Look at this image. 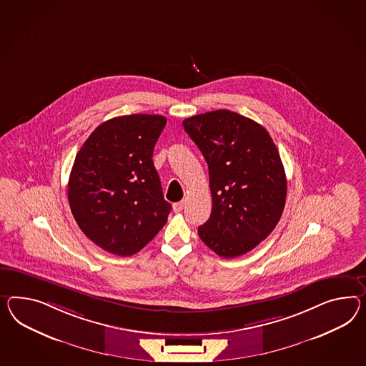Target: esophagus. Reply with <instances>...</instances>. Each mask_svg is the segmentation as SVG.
I'll use <instances>...</instances> for the list:
<instances>
[{"label": "esophagus", "instance_id": "34e87169", "mask_svg": "<svg viewBox=\"0 0 366 366\" xmlns=\"http://www.w3.org/2000/svg\"><path fill=\"white\" fill-rule=\"evenodd\" d=\"M183 208H184V202H178V203L174 204V211H175V212L183 211Z\"/></svg>", "mask_w": 366, "mask_h": 366}]
</instances>
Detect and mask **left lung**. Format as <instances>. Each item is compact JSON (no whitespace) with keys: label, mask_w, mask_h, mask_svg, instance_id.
<instances>
[{"label":"left lung","mask_w":366,"mask_h":366,"mask_svg":"<svg viewBox=\"0 0 366 366\" xmlns=\"http://www.w3.org/2000/svg\"><path fill=\"white\" fill-rule=\"evenodd\" d=\"M183 127L209 174L212 211L199 237L225 259L249 252L274 229L285 206V171L269 132L229 110L194 115Z\"/></svg>","instance_id":"8db88e82"}]
</instances>
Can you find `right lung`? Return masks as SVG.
<instances>
[{"instance_id": "1", "label": "right lung", "mask_w": 366, "mask_h": 366, "mask_svg": "<svg viewBox=\"0 0 366 366\" xmlns=\"http://www.w3.org/2000/svg\"><path fill=\"white\" fill-rule=\"evenodd\" d=\"M167 123L163 115L132 114L99 124L75 157L67 197L76 224L93 243L132 256L166 224L152 152Z\"/></svg>"}]
</instances>
